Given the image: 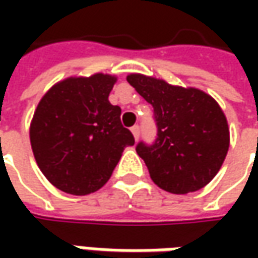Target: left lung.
<instances>
[{"label": "left lung", "mask_w": 258, "mask_h": 258, "mask_svg": "<svg viewBox=\"0 0 258 258\" xmlns=\"http://www.w3.org/2000/svg\"><path fill=\"white\" fill-rule=\"evenodd\" d=\"M116 77L97 73L54 85L35 109L30 142L35 162L60 191L96 192L107 182L132 132L109 102Z\"/></svg>", "instance_id": "1"}]
</instances>
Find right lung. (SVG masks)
Returning <instances> with one entry per match:
<instances>
[{
    "instance_id": "right-lung-1",
    "label": "right lung",
    "mask_w": 258,
    "mask_h": 258,
    "mask_svg": "<svg viewBox=\"0 0 258 258\" xmlns=\"http://www.w3.org/2000/svg\"><path fill=\"white\" fill-rule=\"evenodd\" d=\"M141 94L154 107L156 135L152 142L136 145V152L152 181L172 194L194 192L211 182L230 146L221 107L208 96L182 99L162 87H145Z\"/></svg>"
}]
</instances>
